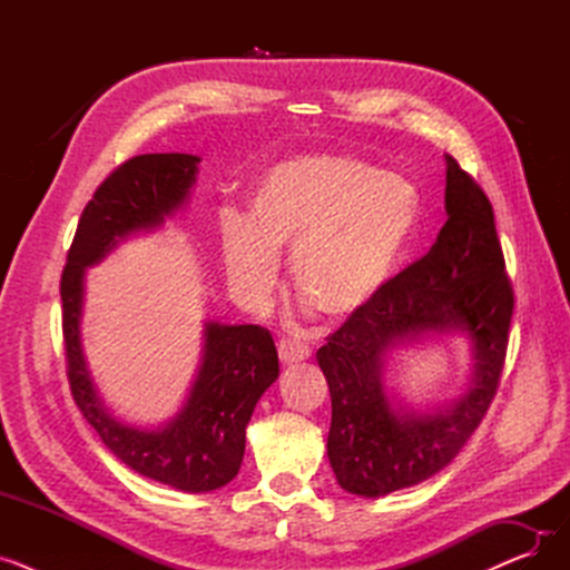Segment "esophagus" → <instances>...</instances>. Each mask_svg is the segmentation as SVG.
<instances>
[{
  "label": "esophagus",
  "instance_id": "esophagus-1",
  "mask_svg": "<svg viewBox=\"0 0 570 570\" xmlns=\"http://www.w3.org/2000/svg\"><path fill=\"white\" fill-rule=\"evenodd\" d=\"M309 348L301 342H291V340H282L279 342V361L282 365H295V363H303L309 357Z\"/></svg>",
  "mask_w": 570,
  "mask_h": 570
}]
</instances>
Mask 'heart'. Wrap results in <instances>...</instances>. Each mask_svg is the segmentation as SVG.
I'll return each mask as SVG.
<instances>
[{
	"mask_svg": "<svg viewBox=\"0 0 570 570\" xmlns=\"http://www.w3.org/2000/svg\"><path fill=\"white\" fill-rule=\"evenodd\" d=\"M417 215V189L402 175L348 155L291 157L258 179L249 217H222L228 284L263 305L291 254L295 293L325 318L348 321L395 277Z\"/></svg>",
	"mask_w": 570,
	"mask_h": 570,
	"instance_id": "heart-1",
	"label": "heart"
}]
</instances>
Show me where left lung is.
Listing matches in <instances>:
<instances>
[{
	"label": "left lung",
	"mask_w": 570,
	"mask_h": 570,
	"mask_svg": "<svg viewBox=\"0 0 570 570\" xmlns=\"http://www.w3.org/2000/svg\"><path fill=\"white\" fill-rule=\"evenodd\" d=\"M445 215L430 254L391 279L316 353L333 400L327 460L348 494L376 499L428 481L458 458L497 393L513 288L492 205L448 155ZM434 336L470 342L472 379L458 401L411 407L386 393L384 361Z\"/></svg>",
	"instance_id": "left-lung-1"
}]
</instances>
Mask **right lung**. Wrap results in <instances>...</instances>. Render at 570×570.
Here are the masks:
<instances>
[{
    "label": "right lung",
    "instance_id": "obj_1",
    "mask_svg": "<svg viewBox=\"0 0 570 570\" xmlns=\"http://www.w3.org/2000/svg\"><path fill=\"white\" fill-rule=\"evenodd\" d=\"M200 157L140 155L110 173L82 209L62 273V327L73 400L108 451L136 473L173 490L213 492L230 483L245 455V430L261 395L279 376L277 348L261 325L205 321L203 355L183 406L170 421H122L97 391L82 351L87 267L129 237L164 228L196 185Z\"/></svg>",
    "mask_w": 570,
    "mask_h": 570
}]
</instances>
